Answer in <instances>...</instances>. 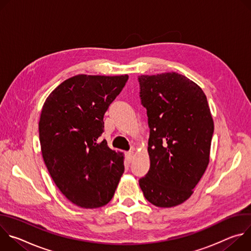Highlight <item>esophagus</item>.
Listing matches in <instances>:
<instances>
[{
  "instance_id": "1",
  "label": "esophagus",
  "mask_w": 251,
  "mask_h": 251,
  "mask_svg": "<svg viewBox=\"0 0 251 251\" xmlns=\"http://www.w3.org/2000/svg\"><path fill=\"white\" fill-rule=\"evenodd\" d=\"M133 156H134V152H133V151H130V152L126 153V160H127L128 163H131V162H132Z\"/></svg>"
}]
</instances>
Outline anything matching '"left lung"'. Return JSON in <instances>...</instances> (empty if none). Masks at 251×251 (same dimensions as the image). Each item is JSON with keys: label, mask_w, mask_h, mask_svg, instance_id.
<instances>
[{"label": "left lung", "mask_w": 251, "mask_h": 251, "mask_svg": "<svg viewBox=\"0 0 251 251\" xmlns=\"http://www.w3.org/2000/svg\"><path fill=\"white\" fill-rule=\"evenodd\" d=\"M139 82L150 127V170L139 185L152 204L173 207L193 195L208 166L212 116L202 89L185 75H140Z\"/></svg>", "instance_id": "obj_1"}]
</instances>
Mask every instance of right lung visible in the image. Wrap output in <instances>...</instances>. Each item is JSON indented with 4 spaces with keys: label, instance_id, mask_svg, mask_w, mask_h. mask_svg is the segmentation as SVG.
Here are the masks:
<instances>
[{
    "label": "right lung",
    "instance_id": "right-lung-1",
    "mask_svg": "<svg viewBox=\"0 0 251 251\" xmlns=\"http://www.w3.org/2000/svg\"><path fill=\"white\" fill-rule=\"evenodd\" d=\"M128 75H78L46 99L39 122L45 164L62 195L83 208L108 203L124 173V155L105 140L103 116Z\"/></svg>",
    "mask_w": 251,
    "mask_h": 251
}]
</instances>
